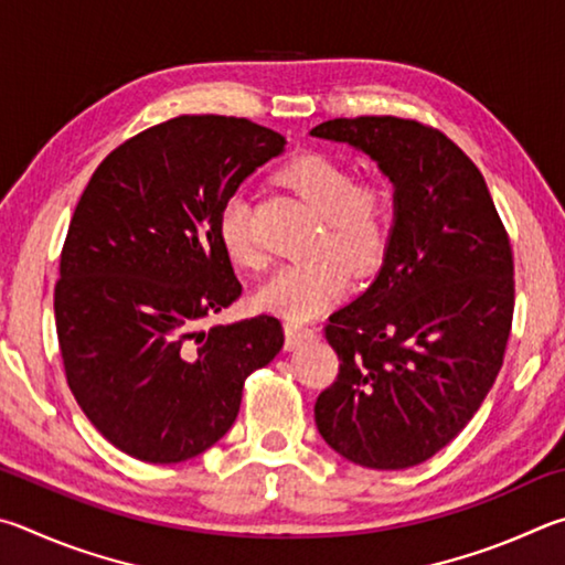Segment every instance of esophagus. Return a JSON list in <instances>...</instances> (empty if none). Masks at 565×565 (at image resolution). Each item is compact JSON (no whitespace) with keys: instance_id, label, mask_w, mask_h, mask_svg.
Masks as SVG:
<instances>
[{"instance_id":"1","label":"esophagus","mask_w":565,"mask_h":565,"mask_svg":"<svg viewBox=\"0 0 565 565\" xmlns=\"http://www.w3.org/2000/svg\"><path fill=\"white\" fill-rule=\"evenodd\" d=\"M315 334H318L315 328H305V324H298V322H285V348L288 350L300 348L302 342L312 340Z\"/></svg>"}]
</instances>
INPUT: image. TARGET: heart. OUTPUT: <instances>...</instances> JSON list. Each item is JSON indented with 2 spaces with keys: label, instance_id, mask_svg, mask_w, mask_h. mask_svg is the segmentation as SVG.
Wrapping results in <instances>:
<instances>
[{
  "label": "heart",
  "instance_id": "b5f03b06",
  "mask_svg": "<svg viewBox=\"0 0 565 565\" xmlns=\"http://www.w3.org/2000/svg\"><path fill=\"white\" fill-rule=\"evenodd\" d=\"M280 175L285 185L322 215L324 231L318 250L324 255L282 265L257 290L255 302L257 308L302 322L328 310L350 288L345 259L358 270L380 265L397 221V201L382 175L354 178L348 163L318 151L295 156L282 166ZM217 235L235 265L250 270L265 265V253L253 231L250 201L243 193H233L223 203Z\"/></svg>",
  "mask_w": 565,
  "mask_h": 565
}]
</instances>
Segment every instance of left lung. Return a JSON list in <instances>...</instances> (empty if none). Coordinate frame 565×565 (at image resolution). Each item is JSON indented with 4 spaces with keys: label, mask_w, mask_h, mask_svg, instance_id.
I'll use <instances>...</instances> for the list:
<instances>
[{
    "label": "left lung",
    "mask_w": 565,
    "mask_h": 565,
    "mask_svg": "<svg viewBox=\"0 0 565 565\" xmlns=\"http://www.w3.org/2000/svg\"><path fill=\"white\" fill-rule=\"evenodd\" d=\"M310 134L372 156L397 201L377 280L324 328L340 372L315 402V424L360 467H417L497 382L513 320L509 233L481 171L439 128L358 116Z\"/></svg>",
    "instance_id": "8db88e82"
}]
</instances>
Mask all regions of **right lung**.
Masks as SVG:
<instances>
[{
  "label": "right lung",
  "instance_id": "obj_1",
  "mask_svg": "<svg viewBox=\"0 0 565 565\" xmlns=\"http://www.w3.org/2000/svg\"><path fill=\"white\" fill-rule=\"evenodd\" d=\"M285 148L235 116H175L114 148L78 198L54 318L78 407L128 457L193 459L225 437L243 384L285 342L273 315L201 330L241 298L223 203Z\"/></svg>",
  "mask_w": 565,
  "mask_h": 565
}]
</instances>
